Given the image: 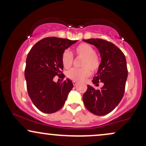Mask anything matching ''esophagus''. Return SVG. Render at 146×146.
Segmentation results:
<instances>
[{"mask_svg": "<svg viewBox=\"0 0 146 146\" xmlns=\"http://www.w3.org/2000/svg\"><path fill=\"white\" fill-rule=\"evenodd\" d=\"M73 85H74V86H75V85L78 84V82H76V81H73Z\"/></svg>", "mask_w": 146, "mask_h": 146, "instance_id": "obj_1", "label": "esophagus"}]
</instances>
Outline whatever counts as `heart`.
I'll use <instances>...</instances> for the list:
<instances>
[{
    "label": "heart",
    "instance_id": "b5f03b06",
    "mask_svg": "<svg viewBox=\"0 0 146 146\" xmlns=\"http://www.w3.org/2000/svg\"><path fill=\"white\" fill-rule=\"evenodd\" d=\"M75 52L78 57L83 58L81 64L82 68H72L66 73L68 78L74 81H82L88 76L92 72L98 70L100 65V60L95 54V48L90 45L82 43L75 48ZM73 58L68 51H64L62 56V62L65 68H70L73 64Z\"/></svg>",
    "mask_w": 146,
    "mask_h": 146
}]
</instances>
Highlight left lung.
<instances>
[{"label": "left lung", "mask_w": 146, "mask_h": 146, "mask_svg": "<svg viewBox=\"0 0 146 146\" xmlns=\"http://www.w3.org/2000/svg\"><path fill=\"white\" fill-rule=\"evenodd\" d=\"M83 41L94 45L100 52L101 63L92 82L97 86L99 82L104 83L101 89L88 85L83 102L90 113L102 116L113 111L123 98L128 78L126 60L123 52L110 42L98 38Z\"/></svg>", "instance_id": "left-lung-1"}]
</instances>
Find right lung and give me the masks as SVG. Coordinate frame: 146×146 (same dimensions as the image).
<instances>
[{
  "mask_svg": "<svg viewBox=\"0 0 146 146\" xmlns=\"http://www.w3.org/2000/svg\"><path fill=\"white\" fill-rule=\"evenodd\" d=\"M78 40L49 37L41 40L30 50L26 60L25 77L29 95L33 104L44 113H53L64 104L73 87L66 78L55 82L53 78L61 75L63 52ZM63 78L64 75L62 73Z\"/></svg>",
  "mask_w": 146,
  "mask_h": 146,
  "instance_id": "obj_1",
  "label": "right lung"
}]
</instances>
